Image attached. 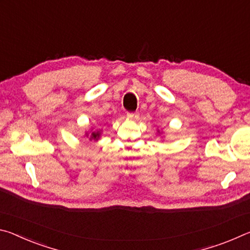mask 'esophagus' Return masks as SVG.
I'll return each instance as SVG.
<instances>
[{
	"mask_svg": "<svg viewBox=\"0 0 250 250\" xmlns=\"http://www.w3.org/2000/svg\"><path fill=\"white\" fill-rule=\"evenodd\" d=\"M126 117H128L129 119H138L139 115H138V112H128L126 113Z\"/></svg>",
	"mask_w": 250,
	"mask_h": 250,
	"instance_id": "obj_1",
	"label": "esophagus"
}]
</instances>
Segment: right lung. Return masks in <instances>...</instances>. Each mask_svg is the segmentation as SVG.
Returning <instances> with one entry per match:
<instances>
[{"label":"right lung","instance_id":"obj_1","mask_svg":"<svg viewBox=\"0 0 250 250\" xmlns=\"http://www.w3.org/2000/svg\"><path fill=\"white\" fill-rule=\"evenodd\" d=\"M92 138L94 139H98L99 138V132H97V133H92Z\"/></svg>","mask_w":250,"mask_h":250}]
</instances>
